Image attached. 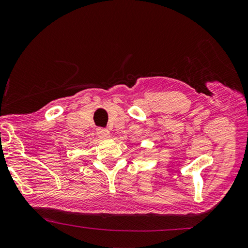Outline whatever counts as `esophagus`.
<instances>
[{"label":"esophagus","instance_id":"34e87169","mask_svg":"<svg viewBox=\"0 0 248 248\" xmlns=\"http://www.w3.org/2000/svg\"><path fill=\"white\" fill-rule=\"evenodd\" d=\"M97 136L100 137L101 139H107L109 138V131L107 129H104V128H100L97 129Z\"/></svg>","mask_w":248,"mask_h":248}]
</instances>
